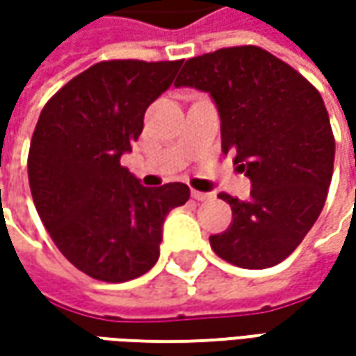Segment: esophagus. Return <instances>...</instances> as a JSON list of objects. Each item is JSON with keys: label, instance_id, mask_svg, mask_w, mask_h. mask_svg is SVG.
<instances>
[{"label": "esophagus", "instance_id": "esophagus-1", "mask_svg": "<svg viewBox=\"0 0 356 356\" xmlns=\"http://www.w3.org/2000/svg\"><path fill=\"white\" fill-rule=\"evenodd\" d=\"M192 198L198 200V202H208V200L213 198V194H208V192H198V190H192Z\"/></svg>", "mask_w": 356, "mask_h": 356}]
</instances>
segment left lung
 <instances>
[{
	"instance_id": "8db88e82",
	"label": "left lung",
	"mask_w": 356,
	"mask_h": 356,
	"mask_svg": "<svg viewBox=\"0 0 356 356\" xmlns=\"http://www.w3.org/2000/svg\"><path fill=\"white\" fill-rule=\"evenodd\" d=\"M174 85L210 92L222 152L252 180L243 202L220 194L232 224L210 236L212 250L243 269L277 266L317 222L333 176L335 138L319 90L255 45L192 57Z\"/></svg>"
}]
</instances>
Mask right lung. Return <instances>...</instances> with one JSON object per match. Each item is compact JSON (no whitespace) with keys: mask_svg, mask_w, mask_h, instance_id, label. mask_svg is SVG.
<instances>
[{"mask_svg":"<svg viewBox=\"0 0 356 356\" xmlns=\"http://www.w3.org/2000/svg\"><path fill=\"white\" fill-rule=\"evenodd\" d=\"M182 61H101L43 106L27 172L37 213L59 252L89 277L122 283L158 261L162 224L190 198L182 182L144 188L120 156Z\"/></svg>","mask_w":356,"mask_h":356,"instance_id":"add662e5","label":"right lung"}]
</instances>
